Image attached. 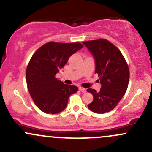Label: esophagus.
<instances>
[{
  "label": "esophagus",
  "instance_id": "34e87169",
  "mask_svg": "<svg viewBox=\"0 0 152 152\" xmlns=\"http://www.w3.org/2000/svg\"><path fill=\"white\" fill-rule=\"evenodd\" d=\"M79 90H80L81 92H82V93H85L86 92V89L85 88H84V87H79Z\"/></svg>",
  "mask_w": 152,
  "mask_h": 152
}]
</instances>
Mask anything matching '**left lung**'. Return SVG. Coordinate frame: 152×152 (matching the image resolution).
<instances>
[{
    "label": "left lung",
    "mask_w": 152,
    "mask_h": 152,
    "mask_svg": "<svg viewBox=\"0 0 152 152\" xmlns=\"http://www.w3.org/2000/svg\"><path fill=\"white\" fill-rule=\"evenodd\" d=\"M83 44L94 57L95 73L99 75L102 85L99 92L92 88L87 90L93 96V101L87 107L96 113H109L126 91L129 80L128 65L118 48L107 39L87 41Z\"/></svg>",
    "instance_id": "1"
}]
</instances>
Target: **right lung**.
<instances>
[{"mask_svg": "<svg viewBox=\"0 0 152 152\" xmlns=\"http://www.w3.org/2000/svg\"><path fill=\"white\" fill-rule=\"evenodd\" d=\"M83 48L79 42H50L37 50L26 68L29 93L37 107L47 114L64 110L69 97L78 91L74 85H65L56 78L70 56Z\"/></svg>", "mask_w": 152, "mask_h": 152, "instance_id": "obj_1", "label": "right lung"}]
</instances>
